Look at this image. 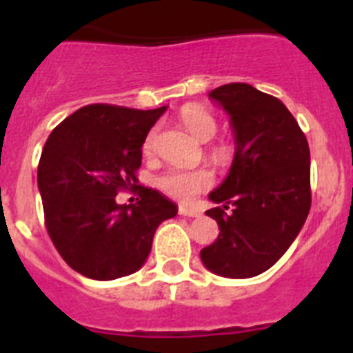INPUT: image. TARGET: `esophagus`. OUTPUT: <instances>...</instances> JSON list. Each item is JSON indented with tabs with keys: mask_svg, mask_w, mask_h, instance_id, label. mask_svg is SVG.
<instances>
[{
	"mask_svg": "<svg viewBox=\"0 0 353 353\" xmlns=\"http://www.w3.org/2000/svg\"><path fill=\"white\" fill-rule=\"evenodd\" d=\"M180 215H187V217H201V210L196 207H185V205H180L179 207Z\"/></svg>",
	"mask_w": 353,
	"mask_h": 353,
	"instance_id": "34e87169",
	"label": "esophagus"
}]
</instances>
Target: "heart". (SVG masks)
Here are the masks:
<instances>
[{
    "instance_id": "heart-1",
    "label": "heart",
    "mask_w": 353,
    "mask_h": 353,
    "mask_svg": "<svg viewBox=\"0 0 353 353\" xmlns=\"http://www.w3.org/2000/svg\"><path fill=\"white\" fill-rule=\"evenodd\" d=\"M180 120L196 139L203 143L208 141L217 130L212 114L198 104L185 105L180 111ZM155 139H157V134H155V130H152L146 136L145 145H143L145 154L154 152ZM212 183H214V174H212V171L205 170V168H170L157 180V185L168 196L182 199V201H191L199 192L208 189Z\"/></svg>"
}]
</instances>
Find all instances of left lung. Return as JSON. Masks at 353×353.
Listing matches in <instances>:
<instances>
[{
    "label": "left lung",
    "instance_id": "obj_1",
    "mask_svg": "<svg viewBox=\"0 0 353 353\" xmlns=\"http://www.w3.org/2000/svg\"><path fill=\"white\" fill-rule=\"evenodd\" d=\"M208 99L230 117L235 154L226 179L208 194L217 207L207 215L221 233L199 256L217 276L248 279L269 270L304 226L310 146L288 108L251 84H224Z\"/></svg>",
    "mask_w": 353,
    "mask_h": 353
}]
</instances>
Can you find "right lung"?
I'll return each instance as SVG.
<instances>
[{"label":"right lung","mask_w":353,"mask_h":353,"mask_svg":"<svg viewBox=\"0 0 353 353\" xmlns=\"http://www.w3.org/2000/svg\"><path fill=\"white\" fill-rule=\"evenodd\" d=\"M166 109L84 105L43 145L37 183L46 228L61 258L84 277L113 281L141 269L159 224L179 212L148 187H139L136 205L117 203L118 191L138 187L141 146Z\"/></svg>","instance_id":"obj_1"}]
</instances>
